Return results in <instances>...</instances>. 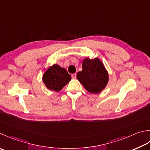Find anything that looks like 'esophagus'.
<instances>
[{"label":"esophagus","instance_id":"obj_1","mask_svg":"<svg viewBox=\"0 0 150 150\" xmlns=\"http://www.w3.org/2000/svg\"><path fill=\"white\" fill-rule=\"evenodd\" d=\"M76 76H77V74H76V73H74V74L71 75V77H72V79H75Z\"/></svg>","mask_w":150,"mask_h":150}]
</instances>
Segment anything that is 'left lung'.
<instances>
[{"label":"left lung","instance_id":"1","mask_svg":"<svg viewBox=\"0 0 150 150\" xmlns=\"http://www.w3.org/2000/svg\"><path fill=\"white\" fill-rule=\"evenodd\" d=\"M82 66L83 70L77 73V77L88 92L97 94L106 88L108 73L99 58H85Z\"/></svg>","mask_w":150,"mask_h":150}]
</instances>
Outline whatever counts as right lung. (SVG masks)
Instances as JSON below:
<instances>
[{"label":"right lung","instance_id":"obj_1","mask_svg":"<svg viewBox=\"0 0 150 150\" xmlns=\"http://www.w3.org/2000/svg\"><path fill=\"white\" fill-rule=\"evenodd\" d=\"M70 75L66 69L58 64H54L44 72L42 80L47 88L54 92H59L71 80Z\"/></svg>","mask_w":150,"mask_h":150}]
</instances>
